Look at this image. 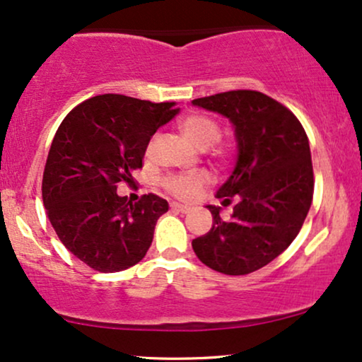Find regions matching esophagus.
Returning <instances> with one entry per match:
<instances>
[{"label":"esophagus","mask_w":362,"mask_h":362,"mask_svg":"<svg viewBox=\"0 0 362 362\" xmlns=\"http://www.w3.org/2000/svg\"><path fill=\"white\" fill-rule=\"evenodd\" d=\"M170 207L173 210H177V212H182V214H189L190 212V207H187V205H182V204H177V202L170 204Z\"/></svg>","instance_id":"1"}]
</instances>
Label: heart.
I'll return each mask as SVG.
<instances>
[{
	"instance_id": "heart-1",
	"label": "heart",
	"mask_w": 362,
	"mask_h": 362,
	"mask_svg": "<svg viewBox=\"0 0 362 362\" xmlns=\"http://www.w3.org/2000/svg\"><path fill=\"white\" fill-rule=\"evenodd\" d=\"M178 128L190 144L197 148L205 150L221 139V127L202 113H194V115L185 117L178 123ZM230 157V148L227 145H214V158L217 163H226ZM210 177L205 172L197 173H184V175H170L163 180V187L168 194L182 200H190L197 197L205 185H209Z\"/></svg>"
}]
</instances>
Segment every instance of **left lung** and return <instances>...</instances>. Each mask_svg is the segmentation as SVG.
<instances>
[{
	"mask_svg": "<svg viewBox=\"0 0 362 362\" xmlns=\"http://www.w3.org/2000/svg\"><path fill=\"white\" fill-rule=\"evenodd\" d=\"M227 117L235 128L237 163L217 192L228 221L207 205L214 226L192 240L202 262L227 276H245L272 262L299 234L314 194L305 130L289 108L254 90H232L192 102Z\"/></svg>",
	"mask_w": 362,
	"mask_h": 362,
	"instance_id": "1",
	"label": "left lung"
}]
</instances>
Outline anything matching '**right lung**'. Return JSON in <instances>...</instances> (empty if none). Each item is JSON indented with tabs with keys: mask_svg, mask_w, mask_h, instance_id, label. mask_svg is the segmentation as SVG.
I'll return each instance as SVG.
<instances>
[{
	"mask_svg": "<svg viewBox=\"0 0 362 362\" xmlns=\"http://www.w3.org/2000/svg\"><path fill=\"white\" fill-rule=\"evenodd\" d=\"M177 113L175 102L107 93L85 100L58 127L41 195L58 239L93 271H125L152 245L167 200L148 194L132 204L117 185L134 180L152 135Z\"/></svg>",
	"mask_w": 362,
	"mask_h": 362,
	"instance_id": "add662e5",
	"label": "right lung"
}]
</instances>
